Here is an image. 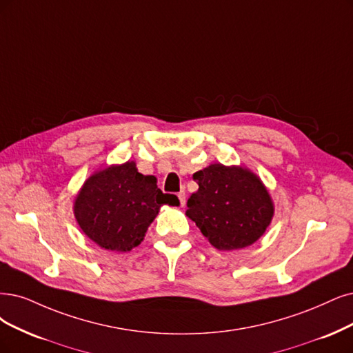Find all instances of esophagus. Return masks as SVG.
I'll list each match as a JSON object with an SVG mask.
<instances>
[{"instance_id":"34e87169","label":"esophagus","mask_w":353,"mask_h":353,"mask_svg":"<svg viewBox=\"0 0 353 353\" xmlns=\"http://www.w3.org/2000/svg\"><path fill=\"white\" fill-rule=\"evenodd\" d=\"M177 196H179L180 205H181V206H185V203H186V193H185V192H180V193L177 194Z\"/></svg>"}]
</instances>
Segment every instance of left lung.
Wrapping results in <instances>:
<instances>
[{
	"label": "left lung",
	"mask_w": 353,
	"mask_h": 353,
	"mask_svg": "<svg viewBox=\"0 0 353 353\" xmlns=\"http://www.w3.org/2000/svg\"><path fill=\"white\" fill-rule=\"evenodd\" d=\"M199 189L188 201L186 215L215 249L249 247L270 225L275 205L250 168L214 163L193 174Z\"/></svg>",
	"instance_id": "left-lung-1"
}]
</instances>
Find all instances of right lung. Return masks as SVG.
Instances as JSON below:
<instances>
[{
  "label": "right lung",
  "mask_w": 353,
  "mask_h": 353,
  "mask_svg": "<svg viewBox=\"0 0 353 353\" xmlns=\"http://www.w3.org/2000/svg\"><path fill=\"white\" fill-rule=\"evenodd\" d=\"M163 205L177 206L176 194L163 193L155 176H143L135 161L97 170L78 190L74 216L99 247L129 252L139 245Z\"/></svg>",
  "instance_id": "right-lung-1"
}]
</instances>
